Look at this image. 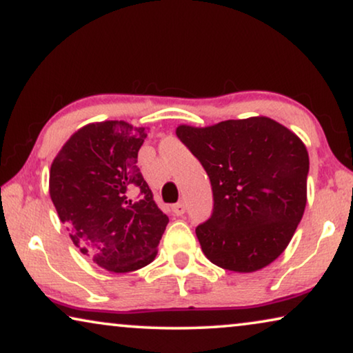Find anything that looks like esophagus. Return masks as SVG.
<instances>
[{
  "instance_id": "obj_1",
  "label": "esophagus",
  "mask_w": 353,
  "mask_h": 353,
  "mask_svg": "<svg viewBox=\"0 0 353 353\" xmlns=\"http://www.w3.org/2000/svg\"><path fill=\"white\" fill-rule=\"evenodd\" d=\"M172 212H174L176 216H183V214H185V203H183V201L176 203V205L172 206Z\"/></svg>"
}]
</instances>
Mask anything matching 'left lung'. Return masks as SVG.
<instances>
[{"label": "left lung", "instance_id": "obj_1", "mask_svg": "<svg viewBox=\"0 0 353 353\" xmlns=\"http://www.w3.org/2000/svg\"><path fill=\"white\" fill-rule=\"evenodd\" d=\"M176 134L211 181L212 214L195 228L205 256L240 274L274 262L305 210L309 153L301 139L267 117L182 125Z\"/></svg>", "mask_w": 353, "mask_h": 353}]
</instances>
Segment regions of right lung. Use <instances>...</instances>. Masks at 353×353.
I'll return each instance as SVG.
<instances>
[{"mask_svg": "<svg viewBox=\"0 0 353 353\" xmlns=\"http://www.w3.org/2000/svg\"><path fill=\"white\" fill-rule=\"evenodd\" d=\"M145 128L91 123L73 134L49 172V195L72 241L102 269L126 274L155 259L168 225L137 168Z\"/></svg>", "mask_w": 353, "mask_h": 353, "instance_id": "right-lung-1", "label": "right lung"}]
</instances>
